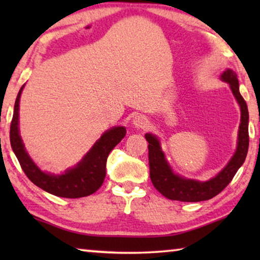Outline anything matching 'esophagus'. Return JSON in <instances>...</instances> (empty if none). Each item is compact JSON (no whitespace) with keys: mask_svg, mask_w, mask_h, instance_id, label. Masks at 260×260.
I'll return each mask as SVG.
<instances>
[{"mask_svg":"<svg viewBox=\"0 0 260 260\" xmlns=\"http://www.w3.org/2000/svg\"><path fill=\"white\" fill-rule=\"evenodd\" d=\"M133 124L135 127H137V129H144V127L148 125V119L145 116L138 113V115H135L133 118Z\"/></svg>","mask_w":260,"mask_h":260,"instance_id":"34e87169","label":"esophagus"}]
</instances>
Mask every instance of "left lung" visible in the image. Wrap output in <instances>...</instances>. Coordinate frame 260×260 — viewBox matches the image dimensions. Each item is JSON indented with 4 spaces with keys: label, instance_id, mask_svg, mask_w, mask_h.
<instances>
[{
    "label": "left lung",
    "instance_id": "obj_1",
    "mask_svg": "<svg viewBox=\"0 0 260 260\" xmlns=\"http://www.w3.org/2000/svg\"><path fill=\"white\" fill-rule=\"evenodd\" d=\"M220 79L230 84L231 90L240 106V125L238 130L237 149L229 163L207 181L187 179L176 174L167 161L165 152L161 148L158 137L152 134H145L149 149V167L150 179L154 187L163 197L170 200L183 202H199L214 198L220 191L225 189L236 175L238 169L243 166L248 150V110L246 102L239 92V81L237 73L233 70L226 69Z\"/></svg>",
    "mask_w": 260,
    "mask_h": 260
}]
</instances>
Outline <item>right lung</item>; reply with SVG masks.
<instances>
[{"instance_id":"add662e5","label":"right lung","mask_w":260,"mask_h":260,"mask_svg":"<svg viewBox=\"0 0 260 260\" xmlns=\"http://www.w3.org/2000/svg\"><path fill=\"white\" fill-rule=\"evenodd\" d=\"M24 85L17 93L12 124H10V145L19 159L20 166L28 179L41 189L60 198L77 199L88 197L102 187L106 175V159L110 151L123 140L126 134L124 126H113L106 130L92 145L86 155L72 168L62 174L44 172L35 165L28 154L19 130L20 98Z\"/></svg>"}]
</instances>
